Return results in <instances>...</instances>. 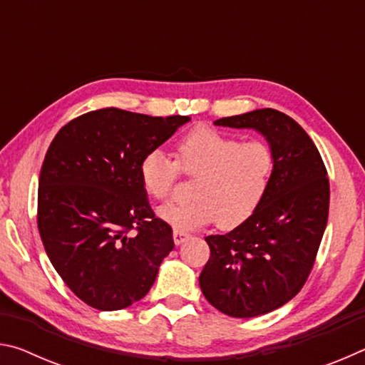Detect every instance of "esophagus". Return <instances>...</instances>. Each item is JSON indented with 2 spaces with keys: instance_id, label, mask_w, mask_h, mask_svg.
<instances>
[{
  "instance_id": "34e87169",
  "label": "esophagus",
  "mask_w": 365,
  "mask_h": 365,
  "mask_svg": "<svg viewBox=\"0 0 365 365\" xmlns=\"http://www.w3.org/2000/svg\"><path fill=\"white\" fill-rule=\"evenodd\" d=\"M187 238H188L187 232L180 230V228H174V242H175V245H182Z\"/></svg>"
}]
</instances>
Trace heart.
I'll return each instance as SVG.
<instances>
[{"instance_id": "b5f03b06", "label": "heart", "mask_w": 365, "mask_h": 365, "mask_svg": "<svg viewBox=\"0 0 365 365\" xmlns=\"http://www.w3.org/2000/svg\"><path fill=\"white\" fill-rule=\"evenodd\" d=\"M175 160L153 150L140 160V180L154 200H168L178 177H195L191 200L159 207V217L175 228L191 230L219 222L235 228L248 220L267 195L275 170L272 148L262 140H246L196 127L177 140Z\"/></svg>"}]
</instances>
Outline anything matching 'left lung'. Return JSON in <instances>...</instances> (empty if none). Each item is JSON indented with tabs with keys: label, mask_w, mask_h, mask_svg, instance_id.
I'll return each mask as SVG.
<instances>
[{
	"label": "left lung",
	"mask_w": 365,
	"mask_h": 365,
	"mask_svg": "<svg viewBox=\"0 0 365 365\" xmlns=\"http://www.w3.org/2000/svg\"><path fill=\"white\" fill-rule=\"evenodd\" d=\"M214 123L261 132L274 151L275 170L248 220L206 237L211 256L200 287L227 316H262L293 299L311 274L329 219V177L311 137L280 110L256 109Z\"/></svg>",
	"instance_id": "obj_1"
}]
</instances>
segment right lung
Returning <instances> with one entry per match:
<instances>
[{"instance_id": "add662e5", "label": "right lung", "mask_w": 365, "mask_h": 365, "mask_svg": "<svg viewBox=\"0 0 365 365\" xmlns=\"http://www.w3.org/2000/svg\"><path fill=\"white\" fill-rule=\"evenodd\" d=\"M188 120L103 108L67 122L49 145L36 224L53 267L85 304L119 311L140 301L174 250L138 168Z\"/></svg>"}]
</instances>
